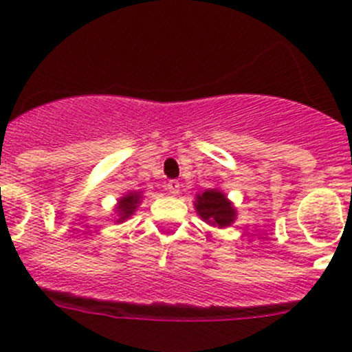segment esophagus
Wrapping results in <instances>:
<instances>
[{
    "instance_id": "esophagus-1",
    "label": "esophagus",
    "mask_w": 352,
    "mask_h": 352,
    "mask_svg": "<svg viewBox=\"0 0 352 352\" xmlns=\"http://www.w3.org/2000/svg\"><path fill=\"white\" fill-rule=\"evenodd\" d=\"M166 191L170 192V195L177 196L180 191V182L179 180H168V184H166Z\"/></svg>"
}]
</instances>
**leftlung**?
Instances as JSON below:
<instances>
[{"label":"left lung","instance_id":"8db88e82","mask_svg":"<svg viewBox=\"0 0 352 352\" xmlns=\"http://www.w3.org/2000/svg\"><path fill=\"white\" fill-rule=\"evenodd\" d=\"M196 212L203 221L219 228H228L234 222L236 210L226 195L219 189H206L196 196Z\"/></svg>","mask_w":352,"mask_h":352}]
</instances>
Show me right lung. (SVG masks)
Wrapping results in <instances>:
<instances>
[{"label": "right lung", "instance_id": "right-lung-1", "mask_svg": "<svg viewBox=\"0 0 352 352\" xmlns=\"http://www.w3.org/2000/svg\"><path fill=\"white\" fill-rule=\"evenodd\" d=\"M140 198H142V196H140L139 192H128L126 196H123V198L118 201V206H116V212L118 215H120V219H118L116 222H123L124 219L133 215V212H135L137 206H139Z\"/></svg>", "mask_w": 352, "mask_h": 352}]
</instances>
